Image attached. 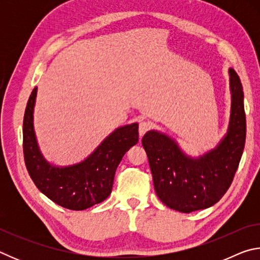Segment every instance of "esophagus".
<instances>
[{
  "label": "esophagus",
  "instance_id": "34e87169",
  "mask_svg": "<svg viewBox=\"0 0 260 260\" xmlns=\"http://www.w3.org/2000/svg\"><path fill=\"white\" fill-rule=\"evenodd\" d=\"M150 122L149 121H141L140 125H139V133H140V138H142V136L147 133V132L150 129Z\"/></svg>",
  "mask_w": 260,
  "mask_h": 260
}]
</instances>
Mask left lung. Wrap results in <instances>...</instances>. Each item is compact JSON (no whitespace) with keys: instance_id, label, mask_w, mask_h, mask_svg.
<instances>
[{"instance_id":"left-lung-1","label":"left lung","mask_w":260,"mask_h":260,"mask_svg":"<svg viewBox=\"0 0 260 260\" xmlns=\"http://www.w3.org/2000/svg\"><path fill=\"white\" fill-rule=\"evenodd\" d=\"M230 126L225 138L212 150L192 158L169 135L149 131L143 136L142 146L148 155L156 193L170 209L183 213L208 209L231 187L243 153L246 122L241 80L233 69H230Z\"/></svg>"}]
</instances>
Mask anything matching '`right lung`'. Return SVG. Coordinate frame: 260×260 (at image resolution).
I'll return each instance as SVG.
<instances>
[{"instance_id":"obj_1","label":"right lung","mask_w":260,"mask_h":260,"mask_svg":"<svg viewBox=\"0 0 260 260\" xmlns=\"http://www.w3.org/2000/svg\"><path fill=\"white\" fill-rule=\"evenodd\" d=\"M38 88L26 105L23 149L26 169L39 190L56 204L70 210H86L111 193L114 173L125 153L139 141L138 122L112 132L85 160L71 166H55L43 158L35 138L33 112Z\"/></svg>"}]
</instances>
